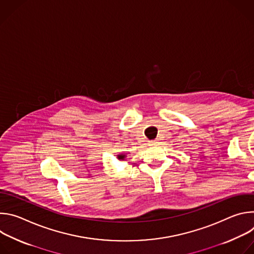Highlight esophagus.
Returning a JSON list of instances; mask_svg holds the SVG:
<instances>
[{
	"instance_id": "obj_1",
	"label": "esophagus",
	"mask_w": 254,
	"mask_h": 254,
	"mask_svg": "<svg viewBox=\"0 0 254 254\" xmlns=\"http://www.w3.org/2000/svg\"><path fill=\"white\" fill-rule=\"evenodd\" d=\"M159 142H158V140H150L149 141V146H152V147H154V146H157V144H158Z\"/></svg>"
}]
</instances>
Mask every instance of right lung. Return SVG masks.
<instances>
[{
  "label": "right lung",
  "mask_w": 254,
  "mask_h": 254,
  "mask_svg": "<svg viewBox=\"0 0 254 254\" xmlns=\"http://www.w3.org/2000/svg\"><path fill=\"white\" fill-rule=\"evenodd\" d=\"M125 158H126V155H125V154H120V155H118V159H119L120 161H124Z\"/></svg>",
  "instance_id": "obj_1"
}]
</instances>
